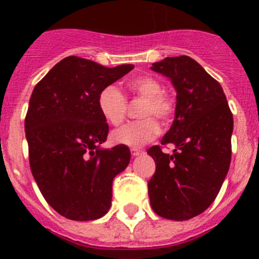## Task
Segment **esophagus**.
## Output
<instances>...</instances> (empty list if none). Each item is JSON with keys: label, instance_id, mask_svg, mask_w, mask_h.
Listing matches in <instances>:
<instances>
[{"label": "esophagus", "instance_id": "esophagus-1", "mask_svg": "<svg viewBox=\"0 0 259 259\" xmlns=\"http://www.w3.org/2000/svg\"><path fill=\"white\" fill-rule=\"evenodd\" d=\"M143 150H140V149H137V148H132L131 149V154H132V157H137V155H140V154H143Z\"/></svg>", "mask_w": 259, "mask_h": 259}]
</instances>
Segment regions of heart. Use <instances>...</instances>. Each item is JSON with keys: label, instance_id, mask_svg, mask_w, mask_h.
I'll list each match as a JSON object with an SVG mask.
<instances>
[{"label": "heart", "instance_id": "obj_1", "mask_svg": "<svg viewBox=\"0 0 259 259\" xmlns=\"http://www.w3.org/2000/svg\"><path fill=\"white\" fill-rule=\"evenodd\" d=\"M130 92L144 98L140 109V120L127 123L111 134L114 143L128 146H141L154 140L159 134V119L163 124L172 119L175 102L163 93L161 81L150 75H141L131 79L127 84ZM98 109L110 124L118 125L124 120L127 114V100L118 87L107 85L98 95Z\"/></svg>", "mask_w": 259, "mask_h": 259}]
</instances>
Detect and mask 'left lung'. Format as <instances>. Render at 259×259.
I'll use <instances>...</instances> for the list:
<instances>
[{"label":"left lung","mask_w":259,"mask_h":259,"mask_svg":"<svg viewBox=\"0 0 259 259\" xmlns=\"http://www.w3.org/2000/svg\"><path fill=\"white\" fill-rule=\"evenodd\" d=\"M176 91L175 119L161 144L148 154L155 172L148 183L155 214L171 221L200 215L218 196L231 163L233 118L221 84L188 56L167 57L152 65Z\"/></svg>","instance_id":"8db88e82"}]
</instances>
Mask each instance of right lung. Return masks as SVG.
Wrapping results in <instances>:
<instances>
[{"label": "right lung", "mask_w": 259, "mask_h": 259, "mask_svg": "<svg viewBox=\"0 0 259 259\" xmlns=\"http://www.w3.org/2000/svg\"><path fill=\"white\" fill-rule=\"evenodd\" d=\"M109 68L91 59L67 57L36 84L24 130L29 166L47 202L71 221H95L109 211L113 180L125 170V145L102 149L109 125L98 95L134 68Z\"/></svg>", "instance_id": "obj_1"}]
</instances>
